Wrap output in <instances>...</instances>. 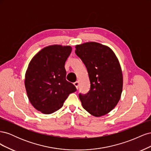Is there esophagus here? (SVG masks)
<instances>
[{"instance_id":"obj_1","label":"esophagus","mask_w":151,"mask_h":151,"mask_svg":"<svg viewBox=\"0 0 151 151\" xmlns=\"http://www.w3.org/2000/svg\"><path fill=\"white\" fill-rule=\"evenodd\" d=\"M74 86H76V88H77V89H78V88H79V82L78 81H76V82H75V83H74Z\"/></svg>"}]
</instances>
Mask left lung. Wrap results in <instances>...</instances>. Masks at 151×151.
I'll return each mask as SVG.
<instances>
[{
    "instance_id": "obj_1",
    "label": "left lung",
    "mask_w": 151,
    "mask_h": 151,
    "mask_svg": "<svg viewBox=\"0 0 151 151\" xmlns=\"http://www.w3.org/2000/svg\"><path fill=\"white\" fill-rule=\"evenodd\" d=\"M75 52L86 65L91 89L79 94L83 108L94 116L106 115L120 101L123 75L119 60L106 45L91 42L76 45Z\"/></svg>"
}]
</instances>
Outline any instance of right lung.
Returning <instances> with one entry per match:
<instances>
[{
	"label": "right lung",
	"mask_w": 151,
	"mask_h": 151,
	"mask_svg": "<svg viewBox=\"0 0 151 151\" xmlns=\"http://www.w3.org/2000/svg\"><path fill=\"white\" fill-rule=\"evenodd\" d=\"M72 49L68 45H50L29 63L24 79L26 93L33 106L43 114L58 110L68 95L76 91L66 80L65 63Z\"/></svg>",
	"instance_id": "right-lung-1"
}]
</instances>
